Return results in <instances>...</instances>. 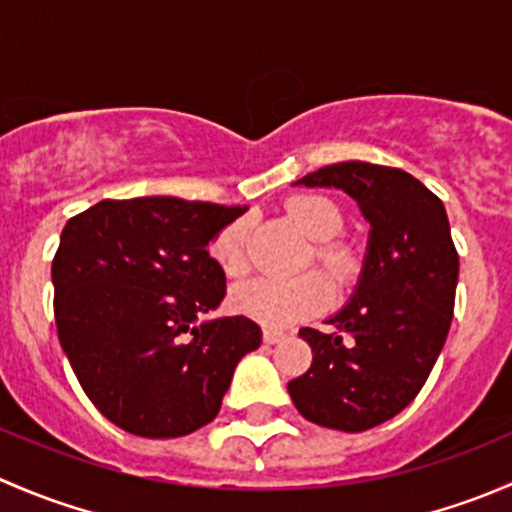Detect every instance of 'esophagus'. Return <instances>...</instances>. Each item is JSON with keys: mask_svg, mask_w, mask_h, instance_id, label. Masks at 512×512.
<instances>
[{"mask_svg": "<svg viewBox=\"0 0 512 512\" xmlns=\"http://www.w3.org/2000/svg\"><path fill=\"white\" fill-rule=\"evenodd\" d=\"M262 339H265V344H280L282 339H285V334L272 332V329H265V332H262Z\"/></svg>", "mask_w": 512, "mask_h": 512, "instance_id": "esophagus-1", "label": "esophagus"}]
</instances>
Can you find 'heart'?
Returning <instances> with one entry per match:
<instances>
[{
	"instance_id": "obj_1",
	"label": "heart",
	"mask_w": 512,
	"mask_h": 512,
	"mask_svg": "<svg viewBox=\"0 0 512 512\" xmlns=\"http://www.w3.org/2000/svg\"><path fill=\"white\" fill-rule=\"evenodd\" d=\"M289 218L302 227L304 235L314 240V262L332 277L337 285L352 280L356 272V257L342 242L334 237L342 232L344 218L342 210L332 200L322 195H299L287 205ZM247 235H250V220L237 218L215 235L210 245V255L227 275H242L247 270ZM332 299L324 277L302 275L292 280H277V277H252L240 282L230 294V304L235 312L267 329H285L312 314L322 312Z\"/></svg>"
}]
</instances>
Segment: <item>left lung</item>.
<instances>
[{
    "label": "left lung",
    "mask_w": 512,
    "mask_h": 512,
    "mask_svg": "<svg viewBox=\"0 0 512 512\" xmlns=\"http://www.w3.org/2000/svg\"><path fill=\"white\" fill-rule=\"evenodd\" d=\"M294 185L344 190L371 227L352 299L327 319L334 332L299 329L314 359L287 384L307 421L359 433L416 399L446 344L458 285L451 225L441 200L399 168L347 160Z\"/></svg>",
    "instance_id": "left-lung-1"
}]
</instances>
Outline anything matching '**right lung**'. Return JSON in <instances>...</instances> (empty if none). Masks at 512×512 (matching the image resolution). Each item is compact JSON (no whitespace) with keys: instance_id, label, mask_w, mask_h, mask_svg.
<instances>
[{"instance_id":"right-lung-1","label":"right lung","mask_w":512,"mask_h":512,"mask_svg":"<svg viewBox=\"0 0 512 512\" xmlns=\"http://www.w3.org/2000/svg\"><path fill=\"white\" fill-rule=\"evenodd\" d=\"M245 205L101 200L71 218L51 262L56 332L94 406L123 431L178 438L213 421L262 332L203 319L225 297L208 245Z\"/></svg>"}]
</instances>
